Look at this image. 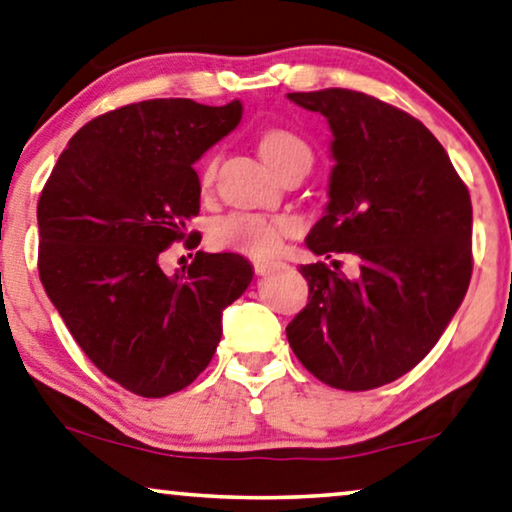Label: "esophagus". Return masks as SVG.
<instances>
[{"label":"esophagus","instance_id":"1","mask_svg":"<svg viewBox=\"0 0 512 512\" xmlns=\"http://www.w3.org/2000/svg\"><path fill=\"white\" fill-rule=\"evenodd\" d=\"M253 269H255L257 276H266V273H271L273 269H276V264H271V262H255Z\"/></svg>","mask_w":512,"mask_h":512}]
</instances>
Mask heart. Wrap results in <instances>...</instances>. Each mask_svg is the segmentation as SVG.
<instances>
[{"label":"heart","mask_w":512,"mask_h":512,"mask_svg":"<svg viewBox=\"0 0 512 512\" xmlns=\"http://www.w3.org/2000/svg\"><path fill=\"white\" fill-rule=\"evenodd\" d=\"M259 156L273 172L280 170L287 160L292 158H308L310 149L305 147L301 137L294 133L282 131V128H271L259 137ZM216 163L207 160L202 167V183H209L213 177ZM292 232V220L287 216H266V213H250V211H234L227 216L213 220L209 230L211 246L220 250H232L248 257L266 259L280 248L285 236Z\"/></svg>","instance_id":"b5f03b06"}]
</instances>
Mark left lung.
Wrapping results in <instances>:
<instances>
[{"instance_id": "obj_1", "label": "left lung", "mask_w": 512, "mask_h": 512, "mask_svg": "<svg viewBox=\"0 0 512 512\" xmlns=\"http://www.w3.org/2000/svg\"><path fill=\"white\" fill-rule=\"evenodd\" d=\"M331 128L329 204L305 246L349 253L356 276L301 266L308 305L287 326L319 381L370 391L421 363L467 294L471 197L421 121L352 89L287 94Z\"/></svg>"}]
</instances>
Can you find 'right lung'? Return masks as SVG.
<instances>
[{
    "mask_svg": "<svg viewBox=\"0 0 512 512\" xmlns=\"http://www.w3.org/2000/svg\"><path fill=\"white\" fill-rule=\"evenodd\" d=\"M241 114V101L190 98L101 114L71 137L38 200L45 294L89 361L142 398L193 384L223 335V310L253 280L236 253L200 250L174 276L158 264L200 213L193 165Z\"/></svg>",
    "mask_w": 512,
    "mask_h": 512,
    "instance_id": "1",
    "label": "right lung"
}]
</instances>
